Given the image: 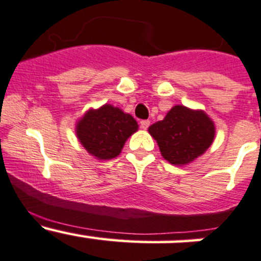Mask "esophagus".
<instances>
[{
    "label": "esophagus",
    "instance_id": "1",
    "mask_svg": "<svg viewBox=\"0 0 261 261\" xmlns=\"http://www.w3.org/2000/svg\"><path fill=\"white\" fill-rule=\"evenodd\" d=\"M149 124H151V122H149V120H142L141 128H142V129H147V128L149 127Z\"/></svg>",
    "mask_w": 261,
    "mask_h": 261
}]
</instances>
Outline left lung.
I'll use <instances>...</instances> for the list:
<instances>
[{
    "instance_id": "left-lung-1",
    "label": "left lung",
    "mask_w": 261,
    "mask_h": 261,
    "mask_svg": "<svg viewBox=\"0 0 261 261\" xmlns=\"http://www.w3.org/2000/svg\"><path fill=\"white\" fill-rule=\"evenodd\" d=\"M160 152L175 166H185L202 156L215 141V122L204 110L175 105L165 118L148 128Z\"/></svg>"
}]
</instances>
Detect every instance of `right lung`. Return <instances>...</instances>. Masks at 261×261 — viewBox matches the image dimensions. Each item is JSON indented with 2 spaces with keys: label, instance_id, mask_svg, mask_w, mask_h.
Returning a JSON list of instances; mask_svg holds the SVG:
<instances>
[{
  "label": "right lung",
  "instance_id": "right-lung-1",
  "mask_svg": "<svg viewBox=\"0 0 261 261\" xmlns=\"http://www.w3.org/2000/svg\"><path fill=\"white\" fill-rule=\"evenodd\" d=\"M76 137L91 156L100 161L119 156L125 142L138 130V123L120 108L105 104L89 109L76 122Z\"/></svg>",
  "mask_w": 261,
  "mask_h": 261
}]
</instances>
